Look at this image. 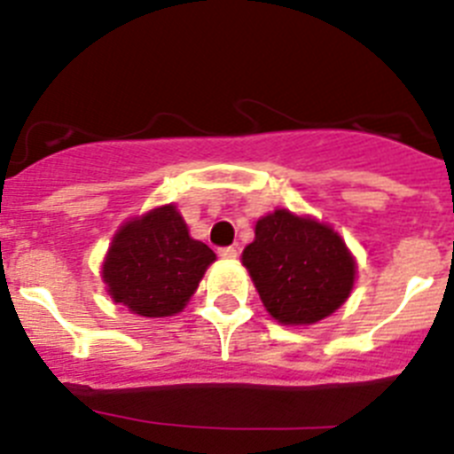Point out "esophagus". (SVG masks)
Instances as JSON below:
<instances>
[{"label": "esophagus", "mask_w": 454, "mask_h": 454, "mask_svg": "<svg viewBox=\"0 0 454 454\" xmlns=\"http://www.w3.org/2000/svg\"><path fill=\"white\" fill-rule=\"evenodd\" d=\"M218 254L223 256V259H236L239 256V247L236 246H227V247H220Z\"/></svg>", "instance_id": "1"}]
</instances>
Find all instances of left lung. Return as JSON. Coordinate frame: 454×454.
I'll list each match as a JSON object with an SVG mask.
<instances>
[{
	"label": "left lung",
	"mask_w": 454,
	"mask_h": 454,
	"mask_svg": "<svg viewBox=\"0 0 454 454\" xmlns=\"http://www.w3.org/2000/svg\"><path fill=\"white\" fill-rule=\"evenodd\" d=\"M243 266L268 314L284 325H311L334 314L356 272L355 256L332 227L286 208L256 220Z\"/></svg>",
	"instance_id": "obj_1"
}]
</instances>
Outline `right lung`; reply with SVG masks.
<instances>
[{
    "label": "right lung",
    "instance_id": "add662e5",
    "mask_svg": "<svg viewBox=\"0 0 454 454\" xmlns=\"http://www.w3.org/2000/svg\"><path fill=\"white\" fill-rule=\"evenodd\" d=\"M214 262V250L191 239L177 207L166 204L120 227L102 279L115 302L145 318H163L186 307Z\"/></svg>",
    "mask_w": 454,
    "mask_h": 454
}]
</instances>
